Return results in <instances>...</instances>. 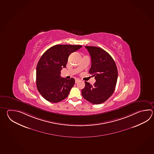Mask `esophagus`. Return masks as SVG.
<instances>
[{"label":"esophagus","mask_w":154,"mask_h":154,"mask_svg":"<svg viewBox=\"0 0 154 154\" xmlns=\"http://www.w3.org/2000/svg\"><path fill=\"white\" fill-rule=\"evenodd\" d=\"M79 81H80V80H79V79H75V83H77V82H79Z\"/></svg>","instance_id":"1"}]
</instances>
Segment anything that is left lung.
<instances>
[{
    "instance_id": "8db88e82",
    "label": "left lung",
    "mask_w": 154,
    "mask_h": 154,
    "mask_svg": "<svg viewBox=\"0 0 154 154\" xmlns=\"http://www.w3.org/2000/svg\"><path fill=\"white\" fill-rule=\"evenodd\" d=\"M91 57L89 73L95 77L94 85L85 81L82 95L92 104H100L113 94L116 87L118 71L116 63L109 54L100 48L85 46Z\"/></svg>"
}]
</instances>
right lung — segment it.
Segmentation results:
<instances>
[{
	"label": "right lung",
	"mask_w": 154,
	"mask_h": 154,
	"mask_svg": "<svg viewBox=\"0 0 154 154\" xmlns=\"http://www.w3.org/2000/svg\"><path fill=\"white\" fill-rule=\"evenodd\" d=\"M80 45H56L48 49L38 61L36 70V85L38 91L45 100L58 103L67 97L75 85V79L60 76L69 54L82 47Z\"/></svg>",
	"instance_id": "right-lung-1"
}]
</instances>
